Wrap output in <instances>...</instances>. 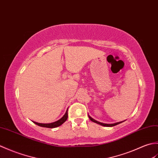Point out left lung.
<instances>
[{
  "mask_svg": "<svg viewBox=\"0 0 158 158\" xmlns=\"http://www.w3.org/2000/svg\"><path fill=\"white\" fill-rule=\"evenodd\" d=\"M89 118H90V120L91 121H93V122H95V123H97L98 124H100L101 126H103V127H114V126L119 124H120V123H122V122H117V123H115V124H104V123H101V122H98V121H97L95 120H94V119L93 118H91L89 115Z\"/></svg>",
  "mask_w": 158,
  "mask_h": 158,
  "instance_id": "obj_1",
  "label": "left lung"
}]
</instances>
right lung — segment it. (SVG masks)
Returning <instances> with one entry per match:
<instances>
[{
    "mask_svg": "<svg viewBox=\"0 0 158 158\" xmlns=\"http://www.w3.org/2000/svg\"><path fill=\"white\" fill-rule=\"evenodd\" d=\"M68 117V110L66 111L65 114H64V116H63L61 119H59V120L52 122V123H49V124H42V123H38V122H33L34 124H36V125L39 126V127H45V128H56L58 127L59 126H61V124H63L64 122L67 120Z\"/></svg>",
    "mask_w": 158,
    "mask_h": 158,
    "instance_id": "right-lung-1",
    "label": "right lung"
}]
</instances>
